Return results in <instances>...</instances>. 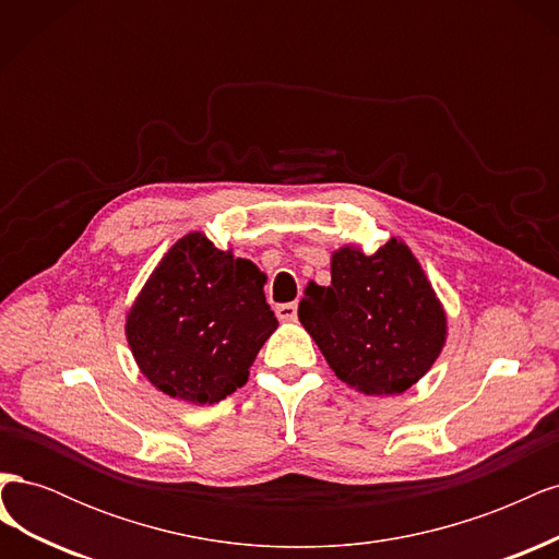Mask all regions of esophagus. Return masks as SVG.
<instances>
[{
	"mask_svg": "<svg viewBox=\"0 0 559 559\" xmlns=\"http://www.w3.org/2000/svg\"><path fill=\"white\" fill-rule=\"evenodd\" d=\"M275 312L282 321H294L296 314H298V306H296V302H282V306H277Z\"/></svg>",
	"mask_w": 559,
	"mask_h": 559,
	"instance_id": "34e87169",
	"label": "esophagus"
}]
</instances>
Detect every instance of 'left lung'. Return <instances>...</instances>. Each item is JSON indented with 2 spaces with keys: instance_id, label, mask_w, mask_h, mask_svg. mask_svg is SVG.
I'll return each instance as SVG.
<instances>
[{
  "instance_id": "obj_1",
  "label": "left lung",
  "mask_w": 559,
  "mask_h": 559,
  "mask_svg": "<svg viewBox=\"0 0 559 559\" xmlns=\"http://www.w3.org/2000/svg\"><path fill=\"white\" fill-rule=\"evenodd\" d=\"M298 319L333 373L368 396L403 394L441 354L448 317L403 240L376 253L341 247L331 284L310 282Z\"/></svg>"
}]
</instances>
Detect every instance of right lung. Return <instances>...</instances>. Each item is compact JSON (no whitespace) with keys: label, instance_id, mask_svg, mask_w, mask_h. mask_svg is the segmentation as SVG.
I'll use <instances>...</instances> for the list:
<instances>
[{"label":"right lung","instance_id":"right-lung-1","mask_svg":"<svg viewBox=\"0 0 559 559\" xmlns=\"http://www.w3.org/2000/svg\"><path fill=\"white\" fill-rule=\"evenodd\" d=\"M265 275L202 233L173 245L126 317L142 376L163 394L205 405L242 386L259 349L277 329Z\"/></svg>","mask_w":559,"mask_h":559}]
</instances>
